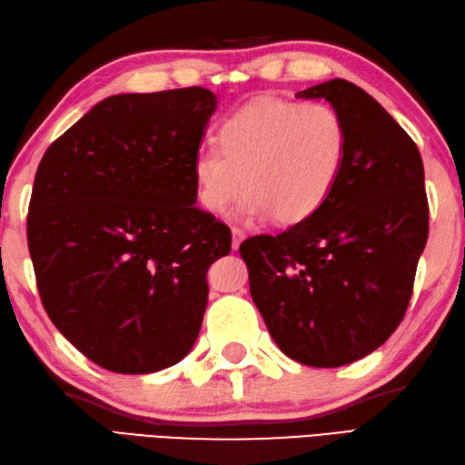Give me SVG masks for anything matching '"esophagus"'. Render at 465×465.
Masks as SVG:
<instances>
[{"label":"esophagus","mask_w":465,"mask_h":465,"mask_svg":"<svg viewBox=\"0 0 465 465\" xmlns=\"http://www.w3.org/2000/svg\"><path fill=\"white\" fill-rule=\"evenodd\" d=\"M242 239H244V232L241 229H232V251H239Z\"/></svg>","instance_id":"esophagus-1"}]
</instances>
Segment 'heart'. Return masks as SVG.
Wrapping results in <instances>:
<instances>
[{
    "label": "heart",
    "mask_w": 465,
    "mask_h": 465,
    "mask_svg": "<svg viewBox=\"0 0 465 465\" xmlns=\"http://www.w3.org/2000/svg\"><path fill=\"white\" fill-rule=\"evenodd\" d=\"M216 150L196 155V203L224 214L239 194L242 221L273 216L279 224L308 221L336 188L348 152V131L326 103L259 99L218 127Z\"/></svg>",
    "instance_id": "b5f03b06"
}]
</instances>
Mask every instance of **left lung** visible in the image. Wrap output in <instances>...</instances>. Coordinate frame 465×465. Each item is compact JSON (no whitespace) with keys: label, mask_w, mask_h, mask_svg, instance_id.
<instances>
[{"label":"left lung","mask_w":465,"mask_h":465,"mask_svg":"<svg viewBox=\"0 0 465 465\" xmlns=\"http://www.w3.org/2000/svg\"><path fill=\"white\" fill-rule=\"evenodd\" d=\"M297 99H323L348 131L336 188L318 213L241 244L251 297L282 352L334 369L369 356L407 312L429 234L421 153L382 104L344 78Z\"/></svg>","instance_id":"1"}]
</instances>
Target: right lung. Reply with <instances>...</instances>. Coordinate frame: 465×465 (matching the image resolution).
I'll use <instances>...</instances> for the list:
<instances>
[{"label":"right lung","instance_id":"obj_1","mask_svg":"<svg viewBox=\"0 0 465 465\" xmlns=\"http://www.w3.org/2000/svg\"><path fill=\"white\" fill-rule=\"evenodd\" d=\"M216 107L203 86L113 94L38 165L28 247L44 310L111 372L163 371L198 338L208 267L231 252L229 226L194 206Z\"/></svg>","mask_w":465,"mask_h":465}]
</instances>
